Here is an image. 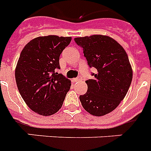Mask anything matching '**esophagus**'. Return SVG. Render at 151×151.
Masks as SVG:
<instances>
[{
	"instance_id": "1",
	"label": "esophagus",
	"mask_w": 151,
	"mask_h": 151,
	"mask_svg": "<svg viewBox=\"0 0 151 151\" xmlns=\"http://www.w3.org/2000/svg\"><path fill=\"white\" fill-rule=\"evenodd\" d=\"M81 79V77H78V78L73 79V81H74V82H78V81H80Z\"/></svg>"
}]
</instances>
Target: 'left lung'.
Returning <instances> with one entry per match:
<instances>
[{
  "label": "left lung",
  "mask_w": 151,
  "mask_h": 151,
  "mask_svg": "<svg viewBox=\"0 0 151 151\" xmlns=\"http://www.w3.org/2000/svg\"><path fill=\"white\" fill-rule=\"evenodd\" d=\"M90 67L96 69L93 78L85 82L88 91L80 96L81 105L94 116H103L116 109L123 100L132 80L129 57L121 45L105 35L76 37Z\"/></svg>",
  "instance_id": "1"
}]
</instances>
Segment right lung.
<instances>
[{
	"instance_id": "1",
	"label": "right lung",
	"mask_w": 151,
	"mask_h": 151,
	"mask_svg": "<svg viewBox=\"0 0 151 151\" xmlns=\"http://www.w3.org/2000/svg\"><path fill=\"white\" fill-rule=\"evenodd\" d=\"M71 37H38L27 44L15 68L18 89L27 105L43 116L54 114L62 107L70 81L61 73L59 56Z\"/></svg>"
}]
</instances>
